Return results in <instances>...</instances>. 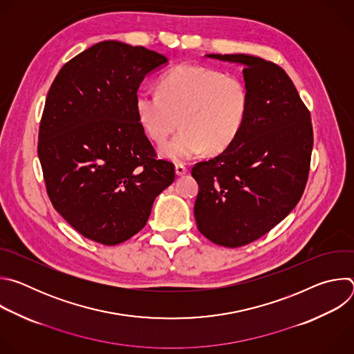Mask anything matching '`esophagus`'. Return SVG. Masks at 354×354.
Wrapping results in <instances>:
<instances>
[{
  "instance_id": "1",
  "label": "esophagus",
  "mask_w": 354,
  "mask_h": 354,
  "mask_svg": "<svg viewBox=\"0 0 354 354\" xmlns=\"http://www.w3.org/2000/svg\"><path fill=\"white\" fill-rule=\"evenodd\" d=\"M175 172H176L178 176H183V175L187 174V168L185 165H182V164H176L175 165Z\"/></svg>"
}]
</instances>
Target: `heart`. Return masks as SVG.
Instances as JSON below:
<instances>
[{"instance_id":"b5f03b06","label":"heart","mask_w":354,"mask_h":354,"mask_svg":"<svg viewBox=\"0 0 354 354\" xmlns=\"http://www.w3.org/2000/svg\"><path fill=\"white\" fill-rule=\"evenodd\" d=\"M134 106L156 142H164L179 123L183 126L160 153L174 162H186L206 149L223 153L236 140L249 115L250 95L235 75L182 64L161 77L160 91L140 89Z\"/></svg>"}]
</instances>
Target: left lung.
<instances>
[{
	"mask_svg": "<svg viewBox=\"0 0 354 354\" xmlns=\"http://www.w3.org/2000/svg\"><path fill=\"white\" fill-rule=\"evenodd\" d=\"M206 56L245 67L250 108L236 140L193 167L198 183L194 218L207 239L238 248L269 232L299 201L310 172L313 123L277 64L249 55Z\"/></svg>",
	"mask_w": 354,
	"mask_h": 354,
	"instance_id": "obj_1",
	"label": "left lung"
}]
</instances>
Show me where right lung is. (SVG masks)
Segmentation results:
<instances>
[{
	"label": "right lung",
	"instance_id": "obj_1",
	"mask_svg": "<svg viewBox=\"0 0 354 354\" xmlns=\"http://www.w3.org/2000/svg\"><path fill=\"white\" fill-rule=\"evenodd\" d=\"M167 63L142 46L105 40L66 63L48 89L37 144L47 194L88 239L118 245L136 235L175 179L134 106L145 75Z\"/></svg>",
	"mask_w": 354,
	"mask_h": 354
}]
</instances>
